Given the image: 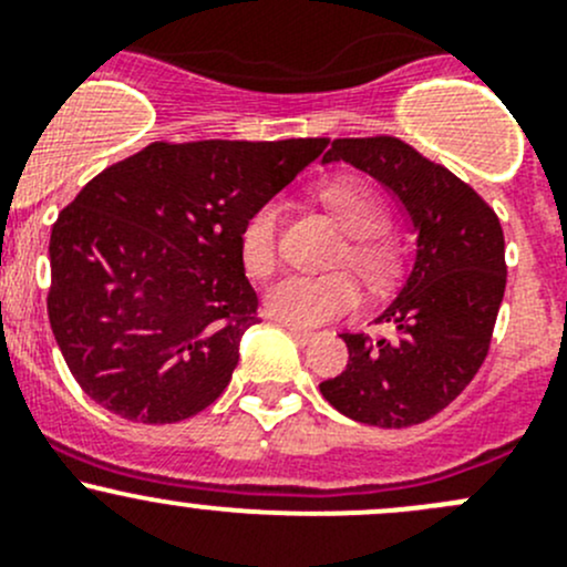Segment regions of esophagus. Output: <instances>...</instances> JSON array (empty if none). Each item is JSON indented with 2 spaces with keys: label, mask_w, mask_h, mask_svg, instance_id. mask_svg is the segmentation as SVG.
<instances>
[{
  "label": "esophagus",
  "mask_w": 567,
  "mask_h": 567,
  "mask_svg": "<svg viewBox=\"0 0 567 567\" xmlns=\"http://www.w3.org/2000/svg\"><path fill=\"white\" fill-rule=\"evenodd\" d=\"M284 328L289 330V336H291V339H295V341H300V344H308V341L313 339V333H311V330L295 328V324H284Z\"/></svg>",
  "instance_id": "esophagus-1"
}]
</instances>
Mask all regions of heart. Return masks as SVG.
<instances>
[{"label": "heart", "instance_id": "1", "mask_svg": "<svg viewBox=\"0 0 567 567\" xmlns=\"http://www.w3.org/2000/svg\"><path fill=\"white\" fill-rule=\"evenodd\" d=\"M319 200L328 206L350 243L339 254V265L352 267L369 286H383L394 276L396 254L389 239L380 237L385 209L378 195L358 178H333L319 187ZM278 228L281 204L265 200L245 217L239 228V259L250 278H270L278 267ZM361 302L355 278L347 272L328 276H289L267 295V311L286 324L311 328L355 311Z\"/></svg>", "mask_w": 567, "mask_h": 567}]
</instances>
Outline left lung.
<instances>
[{"instance_id":"obj_1","label":"left lung","mask_w":567,"mask_h":567,"mask_svg":"<svg viewBox=\"0 0 567 567\" xmlns=\"http://www.w3.org/2000/svg\"><path fill=\"white\" fill-rule=\"evenodd\" d=\"M322 162H347L400 198L416 259L378 317L394 339L341 333L350 361L319 391L361 424H422L472 383L487 355L507 284L502 223L466 182L396 137L333 140Z\"/></svg>"}]
</instances>
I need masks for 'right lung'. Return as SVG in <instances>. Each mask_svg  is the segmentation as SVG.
<instances>
[{"label": "right lung", "mask_w": 567, "mask_h": 567, "mask_svg": "<svg viewBox=\"0 0 567 567\" xmlns=\"http://www.w3.org/2000/svg\"><path fill=\"white\" fill-rule=\"evenodd\" d=\"M328 137L151 143L60 212L49 322L95 405L173 424L226 391L259 297L239 228L317 159Z\"/></svg>", "instance_id": "obj_1"}]
</instances>
